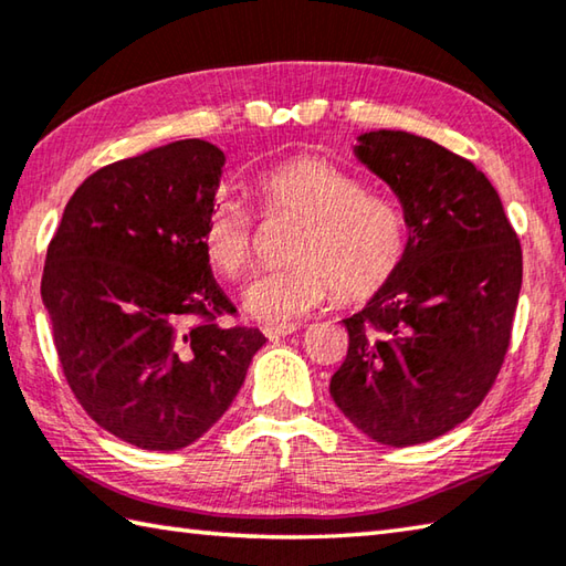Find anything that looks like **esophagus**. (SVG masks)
Instances as JSON below:
<instances>
[{
  "mask_svg": "<svg viewBox=\"0 0 566 566\" xmlns=\"http://www.w3.org/2000/svg\"><path fill=\"white\" fill-rule=\"evenodd\" d=\"M296 328H298L296 324H286V326H268V328H264V336H268L270 340H280V338H284V336H292Z\"/></svg>",
  "mask_w": 566,
  "mask_h": 566,
  "instance_id": "1",
  "label": "esophagus"
}]
</instances>
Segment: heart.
<instances>
[{
    "label": "heart",
    "instance_id": "heart-1",
    "mask_svg": "<svg viewBox=\"0 0 566 566\" xmlns=\"http://www.w3.org/2000/svg\"><path fill=\"white\" fill-rule=\"evenodd\" d=\"M252 191L264 216L302 220L286 252L294 264L260 274L245 292L248 314L262 324H292L324 304L331 290L343 302H365L405 264V213L390 198L365 191L358 176L336 161L298 154L260 171ZM198 240L228 280L252 268L254 218L235 198L210 201Z\"/></svg>",
    "mask_w": 566,
    "mask_h": 566
}]
</instances>
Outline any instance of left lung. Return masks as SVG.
Segmentation results:
<instances>
[{"label":"left lung","mask_w":566,"mask_h":566,"mask_svg":"<svg viewBox=\"0 0 566 566\" xmlns=\"http://www.w3.org/2000/svg\"><path fill=\"white\" fill-rule=\"evenodd\" d=\"M356 157L400 198L405 264L343 318L348 356L331 397L363 434L424 444L469 419L511 346L523 250L491 181L441 144L378 129Z\"/></svg>","instance_id":"8db88e82"}]
</instances>
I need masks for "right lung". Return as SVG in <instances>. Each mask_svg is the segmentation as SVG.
<instances>
[{
  "label": "right lung",
  "instance_id": "right-lung-1",
  "mask_svg": "<svg viewBox=\"0 0 566 566\" xmlns=\"http://www.w3.org/2000/svg\"><path fill=\"white\" fill-rule=\"evenodd\" d=\"M226 154L181 139L97 169L75 188L41 276L69 387L109 434L147 451L201 439L264 346L220 326L235 306L198 240Z\"/></svg>",
  "mask_w": 566,
  "mask_h": 566
}]
</instances>
